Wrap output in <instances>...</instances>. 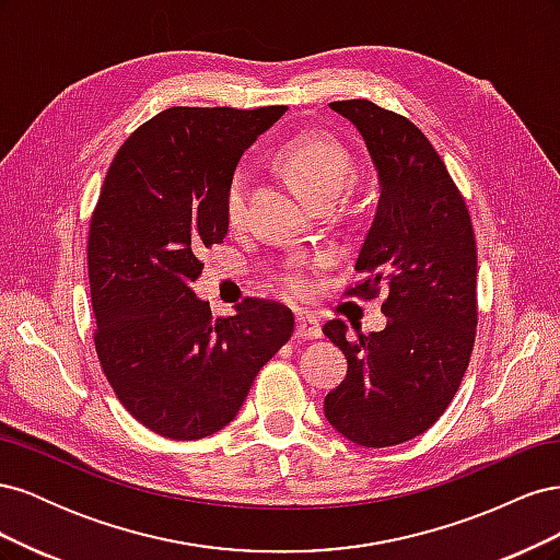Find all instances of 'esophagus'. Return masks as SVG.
I'll list each match as a JSON object with an SVG mask.
<instances>
[{
  "instance_id": "obj_1",
  "label": "esophagus",
  "mask_w": 560,
  "mask_h": 560,
  "mask_svg": "<svg viewBox=\"0 0 560 560\" xmlns=\"http://www.w3.org/2000/svg\"><path fill=\"white\" fill-rule=\"evenodd\" d=\"M296 336H301V338H319L322 336L319 322L313 315H308V313H299L296 315Z\"/></svg>"
}]
</instances>
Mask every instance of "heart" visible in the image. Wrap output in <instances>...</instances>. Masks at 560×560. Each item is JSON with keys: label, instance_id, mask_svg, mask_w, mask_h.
I'll return each instance as SVG.
<instances>
[{"label": "heart", "instance_id": "b5f03b06", "mask_svg": "<svg viewBox=\"0 0 560 560\" xmlns=\"http://www.w3.org/2000/svg\"><path fill=\"white\" fill-rule=\"evenodd\" d=\"M280 161L284 171L296 182L299 189L308 200L325 196H338L352 177V159L348 151L327 135H299L280 149ZM249 196V173L238 167L226 186V219L231 226H238L247 212ZM287 290L294 296L308 294L311 284L301 273L287 276Z\"/></svg>", "mask_w": 560, "mask_h": 560}]
</instances>
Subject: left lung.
<instances>
[{
	"label": "left lung",
	"instance_id": "1",
	"mask_svg": "<svg viewBox=\"0 0 560 560\" xmlns=\"http://www.w3.org/2000/svg\"><path fill=\"white\" fill-rule=\"evenodd\" d=\"M360 130L378 175V206L348 296L387 294L383 331H322L348 374L325 397L331 428L366 448L404 444L432 428L455 397L477 334V241L444 161L409 118L369 100L329 105Z\"/></svg>",
	"mask_w": 560,
	"mask_h": 560
}]
</instances>
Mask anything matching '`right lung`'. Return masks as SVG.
<instances>
[{
    "mask_svg": "<svg viewBox=\"0 0 560 560\" xmlns=\"http://www.w3.org/2000/svg\"><path fill=\"white\" fill-rule=\"evenodd\" d=\"M287 107H173L118 149L89 231L95 350L126 411L177 442L226 428L294 315L245 299L212 319L194 294L200 254L229 231L226 186Z\"/></svg>",
    "mask_w": 560,
    "mask_h": 560,
    "instance_id": "obj_1",
    "label": "right lung"
}]
</instances>
